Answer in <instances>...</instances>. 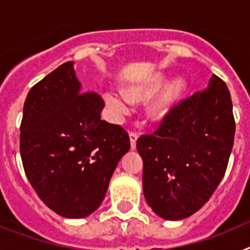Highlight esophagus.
Here are the masks:
<instances>
[{
    "instance_id": "34e87169",
    "label": "esophagus",
    "mask_w": 250,
    "mask_h": 250,
    "mask_svg": "<svg viewBox=\"0 0 250 250\" xmlns=\"http://www.w3.org/2000/svg\"><path fill=\"white\" fill-rule=\"evenodd\" d=\"M130 144H131V149L134 150L136 147V140H138V134L135 131L130 132Z\"/></svg>"
}]
</instances>
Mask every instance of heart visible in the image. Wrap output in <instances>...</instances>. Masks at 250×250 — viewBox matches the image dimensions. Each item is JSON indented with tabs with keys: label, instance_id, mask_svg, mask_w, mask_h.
<instances>
[{
	"label": "heart",
	"instance_id": "heart-1",
	"mask_svg": "<svg viewBox=\"0 0 250 250\" xmlns=\"http://www.w3.org/2000/svg\"><path fill=\"white\" fill-rule=\"evenodd\" d=\"M165 82L167 75L159 72L126 85L124 87V94L106 91L104 98L115 118L121 119L130 111L131 103H143L163 87V89L161 88V91L149 101L145 109L147 120L151 123H163L171 114L188 87V80L184 76H176L167 84Z\"/></svg>",
	"mask_w": 250,
	"mask_h": 250
}]
</instances>
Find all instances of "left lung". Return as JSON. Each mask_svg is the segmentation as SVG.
<instances>
[{
    "label": "left lung",
    "mask_w": 250,
    "mask_h": 250,
    "mask_svg": "<svg viewBox=\"0 0 250 250\" xmlns=\"http://www.w3.org/2000/svg\"><path fill=\"white\" fill-rule=\"evenodd\" d=\"M234 134L230 92L213 75L207 89L180 101L154 134L140 136L143 189L152 211L182 220L199 210L224 176Z\"/></svg>",
    "instance_id": "1"
}]
</instances>
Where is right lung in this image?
<instances>
[{
	"mask_svg": "<svg viewBox=\"0 0 250 250\" xmlns=\"http://www.w3.org/2000/svg\"><path fill=\"white\" fill-rule=\"evenodd\" d=\"M105 103L83 92L74 61L30 90L20 127L26 176L51 210L80 219L101 205L119 161L130 150L127 132L101 120Z\"/></svg>",
	"mask_w": 250,
	"mask_h": 250,
	"instance_id": "1",
	"label": "right lung"
}]
</instances>
